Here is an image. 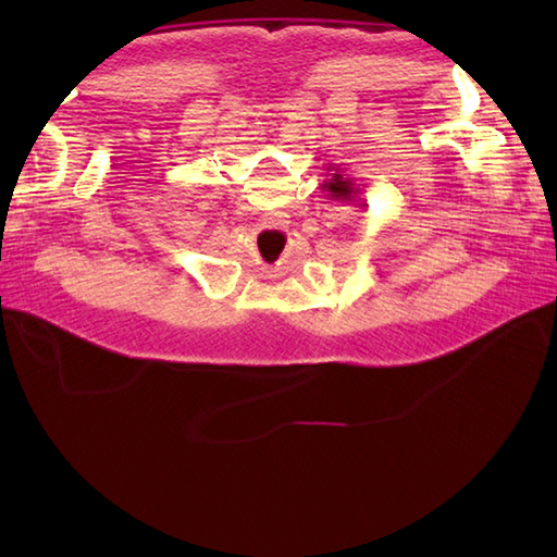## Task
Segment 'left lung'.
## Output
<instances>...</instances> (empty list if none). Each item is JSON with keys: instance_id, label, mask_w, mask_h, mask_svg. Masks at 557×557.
<instances>
[{"instance_id": "1", "label": "left lung", "mask_w": 557, "mask_h": 557, "mask_svg": "<svg viewBox=\"0 0 557 557\" xmlns=\"http://www.w3.org/2000/svg\"><path fill=\"white\" fill-rule=\"evenodd\" d=\"M323 191L333 200H339V203H354V206H366V200L361 198L366 194V184L351 180L349 174L342 172L339 168H327V180L323 182Z\"/></svg>"}]
</instances>
